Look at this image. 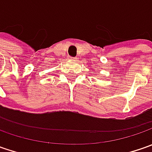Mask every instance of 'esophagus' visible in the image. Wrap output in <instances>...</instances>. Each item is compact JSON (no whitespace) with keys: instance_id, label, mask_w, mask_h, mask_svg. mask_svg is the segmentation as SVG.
Segmentation results:
<instances>
[{"instance_id":"1","label":"esophagus","mask_w":152,"mask_h":152,"mask_svg":"<svg viewBox=\"0 0 152 152\" xmlns=\"http://www.w3.org/2000/svg\"><path fill=\"white\" fill-rule=\"evenodd\" d=\"M69 59H70V60H74V61H75L77 58H76V57H71V56H70V57H69Z\"/></svg>"}]
</instances>
